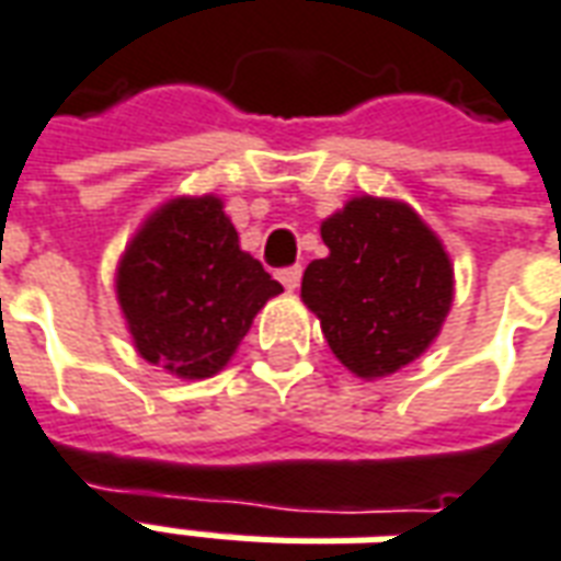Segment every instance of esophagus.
Returning a JSON list of instances; mask_svg holds the SVG:
<instances>
[{"instance_id": "obj_1", "label": "esophagus", "mask_w": 561, "mask_h": 561, "mask_svg": "<svg viewBox=\"0 0 561 561\" xmlns=\"http://www.w3.org/2000/svg\"><path fill=\"white\" fill-rule=\"evenodd\" d=\"M300 279H304V267L300 264H294V267H282L279 270V282L288 288V291H294V288H300Z\"/></svg>"}]
</instances>
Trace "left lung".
<instances>
[{"label":"left lung","instance_id":"left-lung-1","mask_svg":"<svg viewBox=\"0 0 561 561\" xmlns=\"http://www.w3.org/2000/svg\"><path fill=\"white\" fill-rule=\"evenodd\" d=\"M328 257L304 273L300 297L324 340L360 378L397 373L438 336L454 270L421 216L405 204L354 197L321 225Z\"/></svg>","mask_w":561,"mask_h":561}]
</instances>
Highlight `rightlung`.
<instances>
[{
  "mask_svg": "<svg viewBox=\"0 0 561 561\" xmlns=\"http://www.w3.org/2000/svg\"><path fill=\"white\" fill-rule=\"evenodd\" d=\"M279 291L261 261L240 249L213 195L176 197L152 213L116 273L135 348L180 378L216 376Z\"/></svg>",
  "mask_w": 561,
  "mask_h": 561,
  "instance_id": "1",
  "label": "right lung"
}]
</instances>
